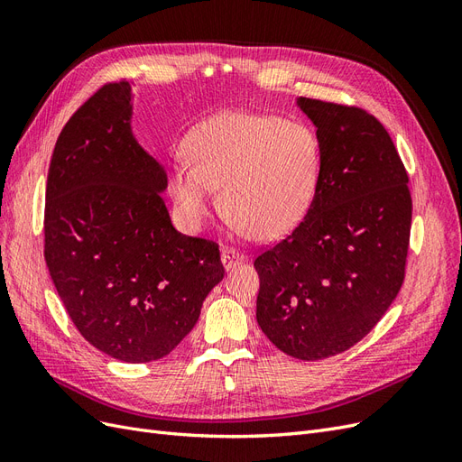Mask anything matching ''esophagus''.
<instances>
[{
    "mask_svg": "<svg viewBox=\"0 0 462 462\" xmlns=\"http://www.w3.org/2000/svg\"><path fill=\"white\" fill-rule=\"evenodd\" d=\"M241 262H245V254L239 253V250H235V248H223L221 250V263H223V268H226V270L233 268V265L241 263Z\"/></svg>",
    "mask_w": 462,
    "mask_h": 462,
    "instance_id": "1",
    "label": "esophagus"
}]
</instances>
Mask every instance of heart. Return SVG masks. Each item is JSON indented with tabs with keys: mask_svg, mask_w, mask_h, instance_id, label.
Segmentation results:
<instances>
[{
	"mask_svg": "<svg viewBox=\"0 0 462 462\" xmlns=\"http://www.w3.org/2000/svg\"><path fill=\"white\" fill-rule=\"evenodd\" d=\"M189 158L170 167V192L190 226L223 206L256 239H282L309 212L319 179V143L300 121L223 111L189 136Z\"/></svg>",
	"mask_w": 462,
	"mask_h": 462,
	"instance_id": "heart-1",
	"label": "heart"
}]
</instances>
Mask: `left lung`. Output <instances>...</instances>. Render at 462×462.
<instances>
[{"instance_id":"1","label":"left lung","mask_w":462,"mask_h":462,"mask_svg":"<svg viewBox=\"0 0 462 462\" xmlns=\"http://www.w3.org/2000/svg\"><path fill=\"white\" fill-rule=\"evenodd\" d=\"M319 143V179L299 227L265 250L258 326L279 351L321 360L356 345L404 279L412 200L383 125L360 107L297 97Z\"/></svg>"}]
</instances>
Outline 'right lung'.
Listing matches in <instances>:
<instances>
[{
    "label": "right lung",
    "mask_w": 462,
    "mask_h": 462,
    "mask_svg": "<svg viewBox=\"0 0 462 462\" xmlns=\"http://www.w3.org/2000/svg\"><path fill=\"white\" fill-rule=\"evenodd\" d=\"M129 82H109L67 121L48 171L44 258L69 318L123 362L170 355L221 279L216 243L179 233L163 165L136 143Z\"/></svg>",
    "instance_id": "add662e5"
}]
</instances>
